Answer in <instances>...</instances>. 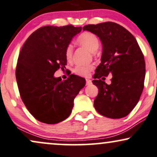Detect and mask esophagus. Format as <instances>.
Segmentation results:
<instances>
[{
    "instance_id": "1",
    "label": "esophagus",
    "mask_w": 157,
    "mask_h": 157,
    "mask_svg": "<svg viewBox=\"0 0 157 157\" xmlns=\"http://www.w3.org/2000/svg\"><path fill=\"white\" fill-rule=\"evenodd\" d=\"M92 84V81L90 80V79H86V85H90Z\"/></svg>"
}]
</instances>
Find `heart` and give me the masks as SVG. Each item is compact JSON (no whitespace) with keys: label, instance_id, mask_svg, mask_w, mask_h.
Returning a JSON list of instances; mask_svg holds the SVG:
<instances>
[{"label":"heart","instance_id":"heart-1","mask_svg":"<svg viewBox=\"0 0 157 157\" xmlns=\"http://www.w3.org/2000/svg\"><path fill=\"white\" fill-rule=\"evenodd\" d=\"M76 42L80 46H84L92 52H94L99 47V39L95 35L90 32H84L78 36L76 38ZM73 53V46L68 45L65 51V59L67 62L72 59ZM93 69L94 66L92 65H78L73 69V73L80 76L87 77Z\"/></svg>","mask_w":157,"mask_h":157}]
</instances>
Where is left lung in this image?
<instances>
[{"mask_svg": "<svg viewBox=\"0 0 157 157\" xmlns=\"http://www.w3.org/2000/svg\"><path fill=\"white\" fill-rule=\"evenodd\" d=\"M83 30L95 34L102 44L101 63L92 81L99 90L94 108L105 117H124L137 105L144 90V54L134 36L117 23L88 25ZM109 74H112V83L107 85L104 81Z\"/></svg>", "mask_w": 157, "mask_h": 157, "instance_id": "8db88e82", "label": "left lung"}]
</instances>
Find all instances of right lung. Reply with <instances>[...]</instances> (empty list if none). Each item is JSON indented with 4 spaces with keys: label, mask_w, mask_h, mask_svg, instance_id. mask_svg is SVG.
Segmentation results:
<instances>
[{
    "label": "right lung",
    "mask_w": 157,
    "mask_h": 157,
    "mask_svg": "<svg viewBox=\"0 0 157 157\" xmlns=\"http://www.w3.org/2000/svg\"><path fill=\"white\" fill-rule=\"evenodd\" d=\"M82 27L44 26L29 36L19 53L16 79L21 99L38 121L49 124L71 115L73 100L85 79L71 74L62 81L54 73L65 69V51Z\"/></svg>",
    "instance_id": "right-lung-1"
}]
</instances>
